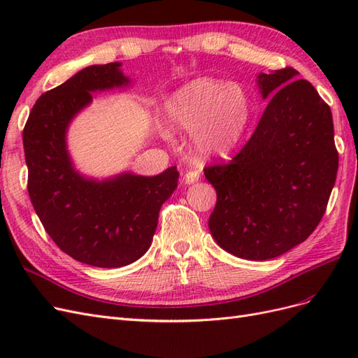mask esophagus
I'll use <instances>...</instances> for the list:
<instances>
[{"mask_svg":"<svg viewBox=\"0 0 358 358\" xmlns=\"http://www.w3.org/2000/svg\"><path fill=\"white\" fill-rule=\"evenodd\" d=\"M199 179H200L199 170H189V171H187L185 178H183V180H185V183H194V182H197Z\"/></svg>","mask_w":358,"mask_h":358,"instance_id":"esophagus-1","label":"esophagus"}]
</instances>
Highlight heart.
I'll return each instance as SVG.
<instances>
[{"label":"heart","instance_id":"b5f03b06","mask_svg":"<svg viewBox=\"0 0 358 358\" xmlns=\"http://www.w3.org/2000/svg\"><path fill=\"white\" fill-rule=\"evenodd\" d=\"M166 116L173 128L196 134L200 155H222L242 138L251 119V100L241 85L203 78L170 96Z\"/></svg>","mask_w":358,"mask_h":358}]
</instances>
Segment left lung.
I'll return each mask as SVG.
<instances>
[{"label": "left lung", "mask_w": 358, "mask_h": 358, "mask_svg": "<svg viewBox=\"0 0 358 358\" xmlns=\"http://www.w3.org/2000/svg\"><path fill=\"white\" fill-rule=\"evenodd\" d=\"M297 70L259 74L270 99L254 134L229 162L206 166L216 189L215 241L245 259L276 258L305 242L327 209L339 167L330 106Z\"/></svg>", "instance_id": "1"}]
</instances>
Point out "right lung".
<instances>
[{
    "label": "right lung",
    "instance_id": "right-lung-1",
    "mask_svg": "<svg viewBox=\"0 0 358 358\" xmlns=\"http://www.w3.org/2000/svg\"><path fill=\"white\" fill-rule=\"evenodd\" d=\"M119 62L86 67L40 95L22 138L28 194L55 245L71 258L95 267H122L142 257L155 234L161 206L178 187L179 173H131L95 182L76 173L66 149L71 117L92 100V91L128 83Z\"/></svg>",
    "mask_w": 358,
    "mask_h": 358
}]
</instances>
